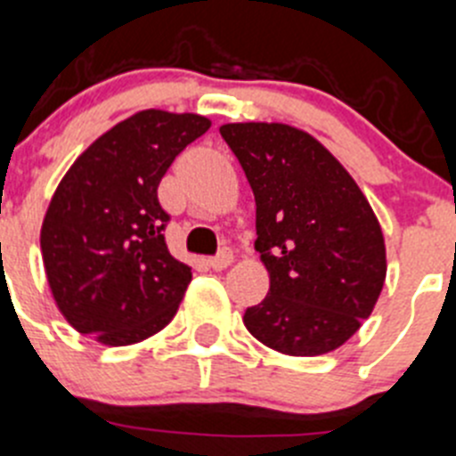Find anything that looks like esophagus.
Wrapping results in <instances>:
<instances>
[{
  "instance_id": "obj_1",
  "label": "esophagus",
  "mask_w": 456,
  "mask_h": 456,
  "mask_svg": "<svg viewBox=\"0 0 456 456\" xmlns=\"http://www.w3.org/2000/svg\"><path fill=\"white\" fill-rule=\"evenodd\" d=\"M233 263V252L232 249H223V252L218 254V256L208 258V267H214V270H224V267H229Z\"/></svg>"
}]
</instances>
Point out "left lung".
<instances>
[{"instance_id": "obj_1", "label": "left lung", "mask_w": 456, "mask_h": 456, "mask_svg": "<svg viewBox=\"0 0 456 456\" xmlns=\"http://www.w3.org/2000/svg\"><path fill=\"white\" fill-rule=\"evenodd\" d=\"M256 200L254 248L270 292L242 324L292 357L335 351L373 313L387 276L380 223L348 170L288 123H224Z\"/></svg>"}]
</instances>
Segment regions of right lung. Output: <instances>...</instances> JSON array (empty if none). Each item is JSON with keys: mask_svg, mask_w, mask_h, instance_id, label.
I'll return each mask as SVG.
<instances>
[{"mask_svg": "<svg viewBox=\"0 0 456 456\" xmlns=\"http://www.w3.org/2000/svg\"><path fill=\"white\" fill-rule=\"evenodd\" d=\"M202 114L142 110L101 134L61 180L40 229L51 295L71 329L130 346L175 317L191 267L170 256L157 186L202 137Z\"/></svg>", "mask_w": 456, "mask_h": 456, "instance_id": "obj_1", "label": "right lung"}]
</instances>
